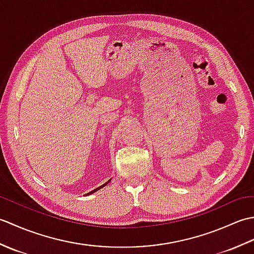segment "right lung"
<instances>
[{"label":"right lung","instance_id":"obj_1","mask_svg":"<svg viewBox=\"0 0 254 254\" xmlns=\"http://www.w3.org/2000/svg\"><path fill=\"white\" fill-rule=\"evenodd\" d=\"M108 182H109V181H108ZM108 182H106V183H105V185H102L101 187H99V188H97V189H95V190H94V191H91V192H89L88 194H91V193H94V192H96V191H98V190H99V189H101L102 187H105V186L107 185V183H108Z\"/></svg>","mask_w":254,"mask_h":254}]
</instances>
